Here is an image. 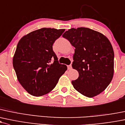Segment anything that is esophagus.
Returning a JSON list of instances; mask_svg holds the SVG:
<instances>
[{"label":"esophagus","mask_w":125,"mask_h":125,"mask_svg":"<svg viewBox=\"0 0 125 125\" xmlns=\"http://www.w3.org/2000/svg\"><path fill=\"white\" fill-rule=\"evenodd\" d=\"M72 69V66L71 65H68V69L69 70V69Z\"/></svg>","instance_id":"1"}]
</instances>
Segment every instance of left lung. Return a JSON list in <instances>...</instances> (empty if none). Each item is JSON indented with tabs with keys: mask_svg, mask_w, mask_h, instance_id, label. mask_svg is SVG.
I'll use <instances>...</instances> for the list:
<instances>
[{
	"mask_svg": "<svg viewBox=\"0 0 125 125\" xmlns=\"http://www.w3.org/2000/svg\"><path fill=\"white\" fill-rule=\"evenodd\" d=\"M62 36L75 48L72 66L79 76L72 81L74 89L89 98L100 94L114 75V51L109 39L86 27L72 28Z\"/></svg>",
	"mask_w": 125,
	"mask_h": 125,
	"instance_id": "obj_1",
	"label": "left lung"
}]
</instances>
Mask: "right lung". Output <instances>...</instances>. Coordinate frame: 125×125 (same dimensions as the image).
I'll use <instances>...</instances> for the list:
<instances>
[{"label": "right lung", "instance_id": "1", "mask_svg": "<svg viewBox=\"0 0 125 125\" xmlns=\"http://www.w3.org/2000/svg\"><path fill=\"white\" fill-rule=\"evenodd\" d=\"M65 30L42 28L18 42L13 66L18 81L31 95L41 96L52 91L67 70L66 65L59 63L52 50V44Z\"/></svg>", "mask_w": 125, "mask_h": 125}]
</instances>
